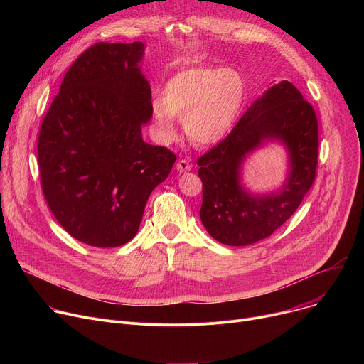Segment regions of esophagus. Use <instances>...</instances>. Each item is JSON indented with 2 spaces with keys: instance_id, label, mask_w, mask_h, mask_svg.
Returning a JSON list of instances; mask_svg holds the SVG:
<instances>
[{
  "instance_id": "esophagus-1",
  "label": "esophagus",
  "mask_w": 364,
  "mask_h": 364,
  "mask_svg": "<svg viewBox=\"0 0 364 364\" xmlns=\"http://www.w3.org/2000/svg\"><path fill=\"white\" fill-rule=\"evenodd\" d=\"M176 168H177V171H178V173H187V171H190V170H191V166H190V163H188V161H186V160H180V161L176 164Z\"/></svg>"
}]
</instances>
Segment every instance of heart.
Returning a JSON list of instances; mask_svg holds the SVG:
<instances>
[{
  "instance_id": "obj_1",
  "label": "heart",
  "mask_w": 364,
  "mask_h": 364,
  "mask_svg": "<svg viewBox=\"0 0 364 364\" xmlns=\"http://www.w3.org/2000/svg\"><path fill=\"white\" fill-rule=\"evenodd\" d=\"M245 93V79L235 68L190 66L167 80L164 99H151L149 117L164 141L176 136L177 118L194 145H213L232 131Z\"/></svg>"
}]
</instances>
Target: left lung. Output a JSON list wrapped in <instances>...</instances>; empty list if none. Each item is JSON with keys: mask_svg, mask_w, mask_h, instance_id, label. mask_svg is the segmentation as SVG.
<instances>
[{"mask_svg": "<svg viewBox=\"0 0 364 364\" xmlns=\"http://www.w3.org/2000/svg\"><path fill=\"white\" fill-rule=\"evenodd\" d=\"M269 141L287 151L284 183L275 191L252 192L242 183L248 155ZM318 122L314 108L288 80L267 89L232 132L197 160L203 183L200 219L218 242L247 246L271 236L298 209L316 178Z\"/></svg>", "mask_w": 364, "mask_h": 364, "instance_id": "left-lung-1", "label": "left lung"}]
</instances>
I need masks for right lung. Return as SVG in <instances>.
Returning <instances> with one entry per match:
<instances>
[{"label":"right lung","mask_w":364,"mask_h":364,"mask_svg":"<svg viewBox=\"0 0 364 364\" xmlns=\"http://www.w3.org/2000/svg\"><path fill=\"white\" fill-rule=\"evenodd\" d=\"M141 41L96 43L66 72L38 135L41 188L79 242L115 247L138 232L146 200L176 155L142 139L151 87Z\"/></svg>","instance_id":"1"}]
</instances>
